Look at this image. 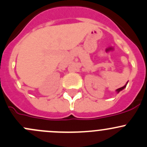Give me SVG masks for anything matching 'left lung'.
<instances>
[{
	"label": "left lung",
	"instance_id": "8db88e82",
	"mask_svg": "<svg viewBox=\"0 0 147 147\" xmlns=\"http://www.w3.org/2000/svg\"><path fill=\"white\" fill-rule=\"evenodd\" d=\"M125 87H126V85H124V87H120V88L117 89V92H119L121 91V90H122L123 89H124V88H125Z\"/></svg>",
	"mask_w": 147,
	"mask_h": 147
}]
</instances>
